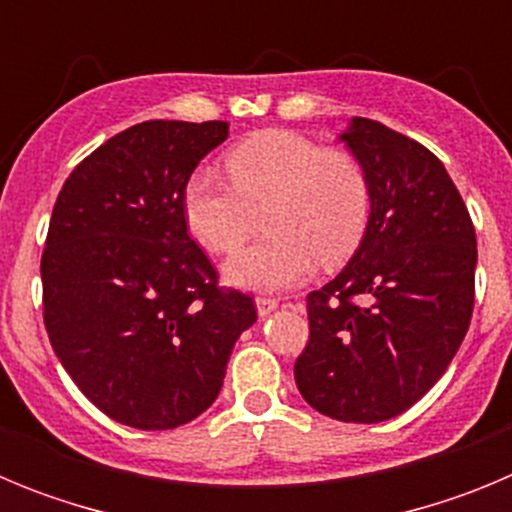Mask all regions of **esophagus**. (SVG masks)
Segmentation results:
<instances>
[{
    "instance_id": "1",
    "label": "esophagus",
    "mask_w": 512,
    "mask_h": 512,
    "mask_svg": "<svg viewBox=\"0 0 512 512\" xmlns=\"http://www.w3.org/2000/svg\"><path fill=\"white\" fill-rule=\"evenodd\" d=\"M279 307V300L277 297H256V310H259V315L264 318V315H269L271 310H277Z\"/></svg>"
}]
</instances>
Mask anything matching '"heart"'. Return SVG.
<instances>
[{
    "instance_id": "heart-1",
    "label": "heart",
    "mask_w": 512,
    "mask_h": 512,
    "mask_svg": "<svg viewBox=\"0 0 512 512\" xmlns=\"http://www.w3.org/2000/svg\"><path fill=\"white\" fill-rule=\"evenodd\" d=\"M227 176L197 169L184 187V217L207 251L233 256L248 241L253 210L264 241L228 264L233 284L284 289L305 282L318 261L338 264L364 241L372 179L354 153L325 148L295 130L253 133L225 153Z\"/></svg>"
}]
</instances>
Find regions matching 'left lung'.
Here are the masks:
<instances>
[{
	"mask_svg": "<svg viewBox=\"0 0 512 512\" xmlns=\"http://www.w3.org/2000/svg\"><path fill=\"white\" fill-rule=\"evenodd\" d=\"M343 140L372 179V220L346 269L307 295L295 382L328 418L379 423L431 390L467 336L477 235L456 184L418 140L366 117Z\"/></svg>",
	"mask_w": 512,
	"mask_h": 512,
	"instance_id": "obj_1",
	"label": "left lung"
}]
</instances>
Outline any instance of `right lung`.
Returning <instances> with one entry per match:
<instances>
[{
    "label": "right lung",
    "mask_w": 512,
    "mask_h": 512,
    "mask_svg": "<svg viewBox=\"0 0 512 512\" xmlns=\"http://www.w3.org/2000/svg\"><path fill=\"white\" fill-rule=\"evenodd\" d=\"M228 122L146 120L63 182L45 235L43 323L58 361L112 420L176 428L215 402L253 297L220 287L187 233L184 187Z\"/></svg>",
    "instance_id": "obj_1"
}]
</instances>
